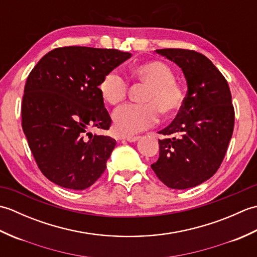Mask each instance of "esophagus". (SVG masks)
<instances>
[{"mask_svg": "<svg viewBox=\"0 0 257 257\" xmlns=\"http://www.w3.org/2000/svg\"><path fill=\"white\" fill-rule=\"evenodd\" d=\"M123 140L128 141V143H135V141H137L140 139V136H130V137H124L122 138Z\"/></svg>", "mask_w": 257, "mask_h": 257, "instance_id": "obj_1", "label": "esophagus"}]
</instances>
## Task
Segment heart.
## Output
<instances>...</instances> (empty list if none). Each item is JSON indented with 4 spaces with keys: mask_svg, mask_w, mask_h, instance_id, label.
Returning a JSON list of instances; mask_svg holds the SVG:
<instances>
[{
    "mask_svg": "<svg viewBox=\"0 0 257 257\" xmlns=\"http://www.w3.org/2000/svg\"><path fill=\"white\" fill-rule=\"evenodd\" d=\"M133 77L148 85V88L144 96L145 103H127L113 111V128L120 136H133L152 127L159 121L160 112L167 117L174 116L185 101L183 85L166 63L149 61L140 64L133 70ZM99 90L107 102L117 105L128 96L129 81L113 69L103 76Z\"/></svg>",
    "mask_w": 257,
    "mask_h": 257,
    "instance_id": "heart-1",
    "label": "heart"
}]
</instances>
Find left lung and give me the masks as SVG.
Listing matches in <instances>:
<instances>
[{
  "mask_svg": "<svg viewBox=\"0 0 257 257\" xmlns=\"http://www.w3.org/2000/svg\"><path fill=\"white\" fill-rule=\"evenodd\" d=\"M157 53L181 67L188 83L184 105L160 134V154L151 168L171 189L206 181L221 166L234 129V106L224 76L203 54L182 48Z\"/></svg>",
  "mask_w": 257,
  "mask_h": 257,
  "instance_id": "8db88e82",
  "label": "left lung"
}]
</instances>
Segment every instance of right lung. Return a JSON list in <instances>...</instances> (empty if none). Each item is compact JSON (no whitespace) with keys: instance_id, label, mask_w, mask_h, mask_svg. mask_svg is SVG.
Segmentation results:
<instances>
[{"instance_id":"1","label":"right lung","mask_w":257,"mask_h":257,"mask_svg":"<svg viewBox=\"0 0 257 257\" xmlns=\"http://www.w3.org/2000/svg\"><path fill=\"white\" fill-rule=\"evenodd\" d=\"M130 56L111 48L65 46L48 52L31 70L22 128L38 169L52 182L84 190L106 170L116 140L88 129L110 127L98 86Z\"/></svg>"}]
</instances>
